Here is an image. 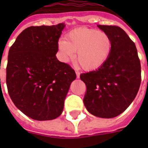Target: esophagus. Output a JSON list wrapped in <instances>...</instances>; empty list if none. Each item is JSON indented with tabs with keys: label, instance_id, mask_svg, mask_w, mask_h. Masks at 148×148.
Returning <instances> with one entry per match:
<instances>
[{
	"label": "esophagus",
	"instance_id": "34e87169",
	"mask_svg": "<svg viewBox=\"0 0 148 148\" xmlns=\"http://www.w3.org/2000/svg\"><path fill=\"white\" fill-rule=\"evenodd\" d=\"M76 75H77V78H79L80 77V73L78 71H76Z\"/></svg>",
	"mask_w": 148,
	"mask_h": 148
}]
</instances>
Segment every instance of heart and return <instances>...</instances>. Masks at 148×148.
<instances>
[{
	"mask_svg": "<svg viewBox=\"0 0 148 148\" xmlns=\"http://www.w3.org/2000/svg\"><path fill=\"white\" fill-rule=\"evenodd\" d=\"M58 48L65 62L74 58L86 71H95L101 67L110 57L112 40L108 34L95 29L79 27L67 34L66 39L58 41Z\"/></svg>",
	"mask_w": 148,
	"mask_h": 148,
	"instance_id": "heart-1",
	"label": "heart"
}]
</instances>
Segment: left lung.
I'll return each mask as SVG.
<instances>
[{"label":"left lung","mask_w":148,"mask_h":148,"mask_svg":"<svg viewBox=\"0 0 148 148\" xmlns=\"http://www.w3.org/2000/svg\"><path fill=\"white\" fill-rule=\"evenodd\" d=\"M110 36L112 51L101 67L84 73V103L96 117L112 118L123 113L134 100L141 81L140 59L135 44L118 26L98 25Z\"/></svg>","instance_id":"1"}]
</instances>
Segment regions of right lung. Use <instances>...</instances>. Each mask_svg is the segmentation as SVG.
<instances>
[{
  "label": "right lung",
  "mask_w": 148,
  "mask_h": 148,
  "mask_svg": "<svg viewBox=\"0 0 148 148\" xmlns=\"http://www.w3.org/2000/svg\"><path fill=\"white\" fill-rule=\"evenodd\" d=\"M64 24L31 26L10 47L6 68L8 94L27 117L48 121L59 117L76 74L56 58Z\"/></svg>",
  "instance_id": "right-lung-1"
}]
</instances>
